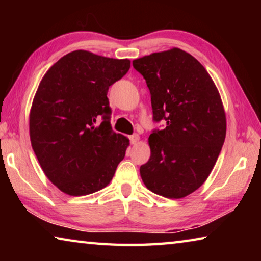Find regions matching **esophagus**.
<instances>
[{
    "mask_svg": "<svg viewBox=\"0 0 261 261\" xmlns=\"http://www.w3.org/2000/svg\"><path fill=\"white\" fill-rule=\"evenodd\" d=\"M129 139H130V143H131L132 145H135V144L138 143V140H139V136L137 135V134H135V135L130 136V137H129Z\"/></svg>",
    "mask_w": 261,
    "mask_h": 261,
    "instance_id": "1",
    "label": "esophagus"
}]
</instances>
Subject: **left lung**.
<instances>
[{
	"instance_id": "obj_1",
	"label": "left lung",
	"mask_w": 261,
	"mask_h": 261,
	"mask_svg": "<svg viewBox=\"0 0 261 261\" xmlns=\"http://www.w3.org/2000/svg\"><path fill=\"white\" fill-rule=\"evenodd\" d=\"M151 93L153 120L166 127L148 138L151 158L140 166L144 184L179 199L204 184L226 138L222 101L208 72L179 48L132 61Z\"/></svg>"
}]
</instances>
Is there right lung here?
I'll return each mask as SVG.
<instances>
[{
  "mask_svg": "<svg viewBox=\"0 0 261 261\" xmlns=\"http://www.w3.org/2000/svg\"><path fill=\"white\" fill-rule=\"evenodd\" d=\"M130 61L74 50L48 70L30 112L32 148L50 182L70 196L110 183L129 139L110 125L108 88Z\"/></svg>",
  "mask_w": 261,
  "mask_h": 261,
  "instance_id": "right-lung-1",
  "label": "right lung"
}]
</instances>
